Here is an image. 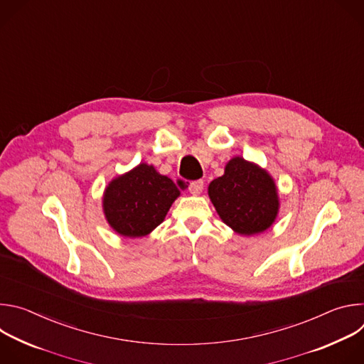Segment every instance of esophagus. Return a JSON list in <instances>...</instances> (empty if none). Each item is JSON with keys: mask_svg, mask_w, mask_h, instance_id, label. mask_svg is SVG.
Returning a JSON list of instances; mask_svg holds the SVG:
<instances>
[{"mask_svg": "<svg viewBox=\"0 0 364 364\" xmlns=\"http://www.w3.org/2000/svg\"><path fill=\"white\" fill-rule=\"evenodd\" d=\"M204 188V181L203 180H196V181H191L190 186H188V190L193 196H198Z\"/></svg>", "mask_w": 364, "mask_h": 364, "instance_id": "1", "label": "esophagus"}]
</instances>
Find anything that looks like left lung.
I'll return each instance as SVG.
<instances>
[{
  "label": "left lung",
  "mask_w": 364,
  "mask_h": 364,
  "mask_svg": "<svg viewBox=\"0 0 364 364\" xmlns=\"http://www.w3.org/2000/svg\"><path fill=\"white\" fill-rule=\"evenodd\" d=\"M209 197L220 219L245 236L269 229L279 210L274 178L242 157L232 159L225 174L209 184Z\"/></svg>",
  "instance_id": "8db88e82"
}]
</instances>
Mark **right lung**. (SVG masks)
Here are the masks:
<instances>
[{
  "instance_id": "obj_1",
  "label": "right lung",
  "mask_w": 364,
  "mask_h": 364,
  "mask_svg": "<svg viewBox=\"0 0 364 364\" xmlns=\"http://www.w3.org/2000/svg\"><path fill=\"white\" fill-rule=\"evenodd\" d=\"M178 196L171 178L142 163L108 184L103 213L121 236L141 237L163 223Z\"/></svg>"
}]
</instances>
